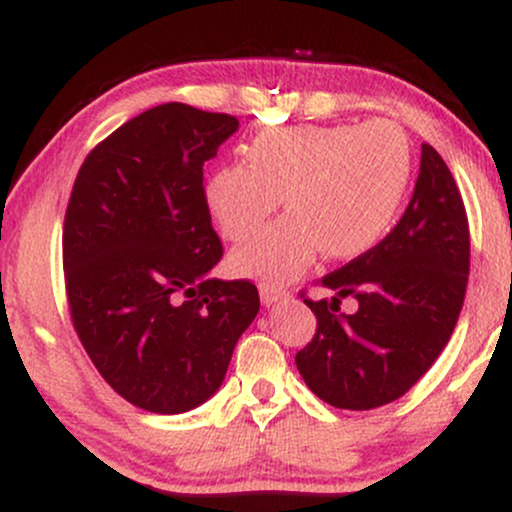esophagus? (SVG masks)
<instances>
[{
  "label": "esophagus",
  "mask_w": 512,
  "mask_h": 512,
  "mask_svg": "<svg viewBox=\"0 0 512 512\" xmlns=\"http://www.w3.org/2000/svg\"><path fill=\"white\" fill-rule=\"evenodd\" d=\"M260 298L264 305H274L279 301H286L289 298V291L281 289V286H269V284H260Z\"/></svg>",
  "instance_id": "obj_1"
}]
</instances>
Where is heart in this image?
<instances>
[{"mask_svg":"<svg viewBox=\"0 0 512 512\" xmlns=\"http://www.w3.org/2000/svg\"><path fill=\"white\" fill-rule=\"evenodd\" d=\"M245 163L207 182V204L228 240L255 236L284 195L289 216L233 252L238 274L289 281L315 252L344 260L390 231L407 197L414 156L407 134L385 120L368 125H301L257 134Z\"/></svg>","mask_w":512,"mask_h":512,"instance_id":"1","label":"heart"}]
</instances>
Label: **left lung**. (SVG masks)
<instances>
[{
    "instance_id": "left-lung-1",
    "label": "left lung",
    "mask_w": 512,
    "mask_h": 512,
    "mask_svg": "<svg viewBox=\"0 0 512 512\" xmlns=\"http://www.w3.org/2000/svg\"><path fill=\"white\" fill-rule=\"evenodd\" d=\"M469 274V223L457 182L431 144L409 207L387 236L322 276L332 298H305L315 337L296 354L305 385L337 409L395 402L448 344ZM305 296V293H303ZM354 297V316L341 313Z\"/></svg>"
}]
</instances>
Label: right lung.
I'll return each instance as SVG.
<instances>
[{
    "instance_id": "obj_1",
    "label": "right lung",
    "mask_w": 512,
    "mask_h": 512,
    "mask_svg": "<svg viewBox=\"0 0 512 512\" xmlns=\"http://www.w3.org/2000/svg\"><path fill=\"white\" fill-rule=\"evenodd\" d=\"M236 129L233 115L156 105L86 156L64 214L74 330L105 383L154 414L207 402L260 310L252 281L209 279L223 248L204 163Z\"/></svg>"
}]
</instances>
